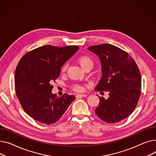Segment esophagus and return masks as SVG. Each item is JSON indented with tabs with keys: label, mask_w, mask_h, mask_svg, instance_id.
<instances>
[{
	"label": "esophagus",
	"mask_w": 156,
	"mask_h": 156,
	"mask_svg": "<svg viewBox=\"0 0 156 156\" xmlns=\"http://www.w3.org/2000/svg\"><path fill=\"white\" fill-rule=\"evenodd\" d=\"M87 94H77L76 95V98H82V97H86Z\"/></svg>",
	"instance_id": "34e87169"
}]
</instances>
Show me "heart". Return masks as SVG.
Returning <instances> with one entry per match:
<instances>
[{
  "mask_svg": "<svg viewBox=\"0 0 156 156\" xmlns=\"http://www.w3.org/2000/svg\"><path fill=\"white\" fill-rule=\"evenodd\" d=\"M77 62L79 64V66L81 67V68L84 70L86 67H89V66H93V60L91 59V58L87 55H82L80 57H79L77 58ZM67 69V65H64L61 69L62 72H64ZM72 89L75 90V91H77V92H80V91H82L84 90V87H82V86L79 85V84H74L71 86Z\"/></svg>",
  "mask_w": 156,
  "mask_h": 156,
  "instance_id": "heart-1",
  "label": "heart"
}]
</instances>
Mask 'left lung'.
Instances as JSON below:
<instances>
[{"instance_id": "left-lung-1", "label": "left lung", "mask_w": 156, "mask_h": 156, "mask_svg": "<svg viewBox=\"0 0 156 156\" xmlns=\"http://www.w3.org/2000/svg\"><path fill=\"white\" fill-rule=\"evenodd\" d=\"M99 57L102 77L95 90L108 91L109 98L99 97L97 116L108 123L127 118L138 103L141 93V76L138 66L129 53L116 46L102 44L87 48Z\"/></svg>"}]
</instances>
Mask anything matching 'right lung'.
<instances>
[{"instance_id": "right-lung-1", "label": "right lung", "mask_w": 156, "mask_h": 156, "mask_svg": "<svg viewBox=\"0 0 156 156\" xmlns=\"http://www.w3.org/2000/svg\"><path fill=\"white\" fill-rule=\"evenodd\" d=\"M78 46L57 47L44 45L26 53L17 64L15 89L24 111L34 120L50 125L57 122L76 99L51 90L61 68L78 50Z\"/></svg>"}]
</instances>
